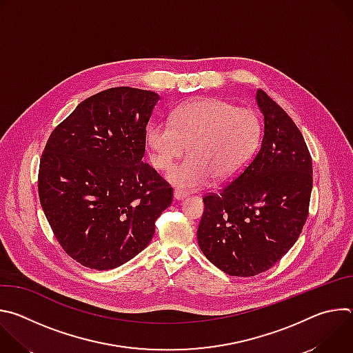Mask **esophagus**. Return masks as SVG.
<instances>
[{
  "label": "esophagus",
  "instance_id": "1",
  "mask_svg": "<svg viewBox=\"0 0 353 353\" xmlns=\"http://www.w3.org/2000/svg\"><path fill=\"white\" fill-rule=\"evenodd\" d=\"M173 196H174V199L181 201V199H184V198L187 196V192H184V191H181V190H174Z\"/></svg>",
  "mask_w": 353,
  "mask_h": 353
}]
</instances>
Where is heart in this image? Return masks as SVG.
I'll return each mask as SVG.
<instances>
[{"instance_id": "1", "label": "heart", "mask_w": 353, "mask_h": 353, "mask_svg": "<svg viewBox=\"0 0 353 353\" xmlns=\"http://www.w3.org/2000/svg\"><path fill=\"white\" fill-rule=\"evenodd\" d=\"M260 134L254 112L207 97L181 106L170 123L150 125L146 141L150 162L158 170H169L187 148L190 157L168 173V180L194 190L211 177L215 181L234 177L254 155Z\"/></svg>"}]
</instances>
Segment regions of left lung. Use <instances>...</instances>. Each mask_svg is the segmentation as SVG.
<instances>
[{
	"label": "left lung",
	"mask_w": 353,
	"mask_h": 353,
	"mask_svg": "<svg viewBox=\"0 0 353 353\" xmlns=\"http://www.w3.org/2000/svg\"><path fill=\"white\" fill-rule=\"evenodd\" d=\"M264 135L254 158L218 192L205 194L196 239L204 256L232 276L274 267L299 239L310 205L313 163L289 114L263 89Z\"/></svg>",
	"instance_id": "left-lung-1"
}]
</instances>
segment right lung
Returning <instances> with one entry per match:
<instances>
[{"instance_id": "1", "label": "right lung", "mask_w": 353, "mask_h": 353, "mask_svg": "<svg viewBox=\"0 0 353 353\" xmlns=\"http://www.w3.org/2000/svg\"><path fill=\"white\" fill-rule=\"evenodd\" d=\"M155 92L110 88L88 99L50 134L39 166L43 212L65 253L113 270L150 243L173 188L148 163L146 125Z\"/></svg>"}]
</instances>
